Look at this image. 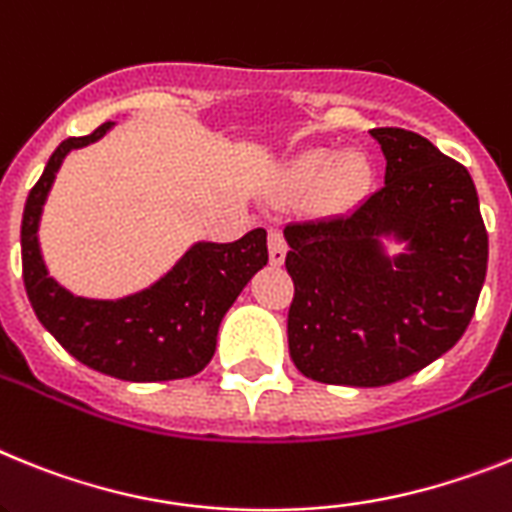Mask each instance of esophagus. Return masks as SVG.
<instances>
[{"label":"esophagus","instance_id":"1","mask_svg":"<svg viewBox=\"0 0 512 512\" xmlns=\"http://www.w3.org/2000/svg\"><path fill=\"white\" fill-rule=\"evenodd\" d=\"M286 239H283V231L278 226H270L268 229V252H270V262L273 265H283L286 260Z\"/></svg>","mask_w":512,"mask_h":512}]
</instances>
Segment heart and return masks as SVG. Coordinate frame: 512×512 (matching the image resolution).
I'll return each mask as SVG.
<instances>
[{
	"label": "heart",
	"mask_w": 512,
	"mask_h": 512,
	"mask_svg": "<svg viewBox=\"0 0 512 512\" xmlns=\"http://www.w3.org/2000/svg\"><path fill=\"white\" fill-rule=\"evenodd\" d=\"M291 185L299 190L317 188L319 206L327 211H345L361 203L371 190L373 170L361 154L337 157L335 151L314 149L291 164Z\"/></svg>",
	"instance_id": "heart-1"
}]
</instances>
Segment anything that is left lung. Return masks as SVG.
I'll use <instances>...</instances> for the list:
<instances>
[{"label": "left lung", "instance_id": "obj_1", "mask_svg": "<svg viewBox=\"0 0 512 512\" xmlns=\"http://www.w3.org/2000/svg\"><path fill=\"white\" fill-rule=\"evenodd\" d=\"M384 188L345 216L283 229L293 281L288 350L306 379L386 386L461 340L487 275L474 180L420 133L373 128ZM408 242L386 258L380 239Z\"/></svg>", "mask_w": 512, "mask_h": 512}]
</instances>
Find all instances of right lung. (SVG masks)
Masks as SVG:
<instances>
[{
	"label": "right lung",
	"instance_id": "1",
	"mask_svg": "<svg viewBox=\"0 0 512 512\" xmlns=\"http://www.w3.org/2000/svg\"><path fill=\"white\" fill-rule=\"evenodd\" d=\"M113 123L90 136L61 141L22 211V281L35 317L79 363L123 381L188 379L208 366L219 324L252 275L268 262L265 229L229 244H193L170 273L146 291L118 301L82 299L53 281L38 247L46 195L71 149L102 139Z\"/></svg>",
	"mask_w": 512,
	"mask_h": 512
}]
</instances>
